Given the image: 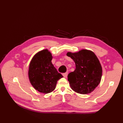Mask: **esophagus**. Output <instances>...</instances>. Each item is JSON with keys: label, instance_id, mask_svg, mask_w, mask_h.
<instances>
[{"label": "esophagus", "instance_id": "esophagus-1", "mask_svg": "<svg viewBox=\"0 0 123 123\" xmlns=\"http://www.w3.org/2000/svg\"><path fill=\"white\" fill-rule=\"evenodd\" d=\"M68 74V72H66V73H63V74H62V75L64 76V77L66 78V77H67Z\"/></svg>", "mask_w": 123, "mask_h": 123}]
</instances>
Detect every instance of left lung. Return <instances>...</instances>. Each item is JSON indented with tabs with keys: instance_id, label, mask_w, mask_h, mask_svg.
I'll return each mask as SVG.
<instances>
[{
	"instance_id": "obj_1",
	"label": "left lung",
	"mask_w": 123,
	"mask_h": 123,
	"mask_svg": "<svg viewBox=\"0 0 123 123\" xmlns=\"http://www.w3.org/2000/svg\"><path fill=\"white\" fill-rule=\"evenodd\" d=\"M67 55L73 59L76 67L75 70L68 75L71 88L83 94L94 91L102 76V66L94 53L83 49L75 53L69 52Z\"/></svg>"
}]
</instances>
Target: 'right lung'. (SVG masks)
<instances>
[{"mask_svg":"<svg viewBox=\"0 0 123 123\" xmlns=\"http://www.w3.org/2000/svg\"><path fill=\"white\" fill-rule=\"evenodd\" d=\"M52 58L50 52L44 49L36 53L29 65L30 81L35 89L44 94L52 92L57 81L63 77L52 63Z\"/></svg>","mask_w":123,"mask_h":123,"instance_id":"1","label":"right lung"}]
</instances>
